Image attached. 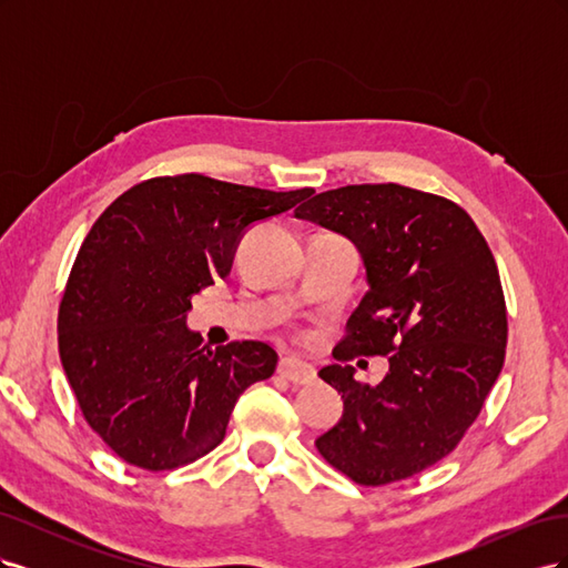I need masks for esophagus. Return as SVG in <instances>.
Segmentation results:
<instances>
[{
    "label": "esophagus",
    "mask_w": 568,
    "mask_h": 568,
    "mask_svg": "<svg viewBox=\"0 0 568 568\" xmlns=\"http://www.w3.org/2000/svg\"><path fill=\"white\" fill-rule=\"evenodd\" d=\"M280 376H284L286 382L296 384V386H305V384H313L315 382V367L303 363V359H296V357H284L280 367H277Z\"/></svg>",
    "instance_id": "obj_1"
}]
</instances>
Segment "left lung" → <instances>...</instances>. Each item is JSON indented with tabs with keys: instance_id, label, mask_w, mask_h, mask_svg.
Returning <instances> with one entry per match:
<instances>
[{
	"instance_id": "left-lung-1",
	"label": "left lung",
	"mask_w": 568,
	"mask_h": 568,
	"mask_svg": "<svg viewBox=\"0 0 568 568\" xmlns=\"http://www.w3.org/2000/svg\"><path fill=\"white\" fill-rule=\"evenodd\" d=\"M296 217L348 236L369 282L338 365L320 372L343 398L341 422L315 440L320 455L372 488L434 467L469 432L505 363L507 305L488 242L455 201L395 182L329 189ZM374 354L389 357L385 382L355 383L349 363Z\"/></svg>"
}]
</instances>
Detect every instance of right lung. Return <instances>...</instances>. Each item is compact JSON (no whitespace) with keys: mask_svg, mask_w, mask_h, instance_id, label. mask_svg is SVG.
Listing matches in <instances>:
<instances>
[{"mask_svg":"<svg viewBox=\"0 0 568 568\" xmlns=\"http://www.w3.org/2000/svg\"><path fill=\"white\" fill-rule=\"evenodd\" d=\"M313 192L163 175L97 217L63 288L59 355L84 422L120 459L173 471L209 455L239 395L277 369L267 343L211 351L184 317L192 296L227 277L248 225Z\"/></svg>","mask_w":568,"mask_h":568,"instance_id":"add662e5","label":"right lung"}]
</instances>
